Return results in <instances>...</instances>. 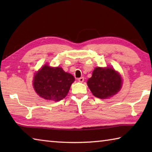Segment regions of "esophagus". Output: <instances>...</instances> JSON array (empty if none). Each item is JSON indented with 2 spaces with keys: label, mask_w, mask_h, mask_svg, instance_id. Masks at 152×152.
<instances>
[{
  "label": "esophagus",
  "mask_w": 152,
  "mask_h": 152,
  "mask_svg": "<svg viewBox=\"0 0 152 152\" xmlns=\"http://www.w3.org/2000/svg\"><path fill=\"white\" fill-rule=\"evenodd\" d=\"M84 78H83V77H81V78H79L78 79V82H84Z\"/></svg>",
  "instance_id": "obj_1"
}]
</instances>
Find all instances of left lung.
Masks as SVG:
<instances>
[{"label": "left lung", "mask_w": 152, "mask_h": 152, "mask_svg": "<svg viewBox=\"0 0 152 152\" xmlns=\"http://www.w3.org/2000/svg\"><path fill=\"white\" fill-rule=\"evenodd\" d=\"M92 94L99 99L110 98L119 92L122 86V78L113 68H95L87 81Z\"/></svg>", "instance_id": "8db88e82"}]
</instances>
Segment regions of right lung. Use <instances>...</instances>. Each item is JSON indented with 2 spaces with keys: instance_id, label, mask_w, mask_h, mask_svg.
Instances as JSON below:
<instances>
[{
  "instance_id": "right-lung-1",
  "label": "right lung",
  "mask_w": 152,
  "mask_h": 152,
  "mask_svg": "<svg viewBox=\"0 0 152 152\" xmlns=\"http://www.w3.org/2000/svg\"><path fill=\"white\" fill-rule=\"evenodd\" d=\"M74 80L71 74L65 72L60 67L45 64L35 74L33 85L40 97L58 102L66 96Z\"/></svg>"
}]
</instances>
